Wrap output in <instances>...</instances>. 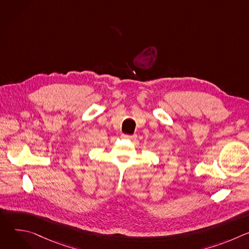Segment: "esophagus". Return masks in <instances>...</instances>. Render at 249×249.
<instances>
[{"label": "esophagus", "mask_w": 249, "mask_h": 249, "mask_svg": "<svg viewBox=\"0 0 249 249\" xmlns=\"http://www.w3.org/2000/svg\"><path fill=\"white\" fill-rule=\"evenodd\" d=\"M121 137H122L123 139H128V140H130V139H135V138H136V135H126V134H122Z\"/></svg>", "instance_id": "1"}]
</instances>
